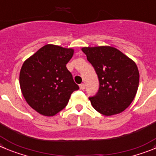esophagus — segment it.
<instances>
[{
  "mask_svg": "<svg viewBox=\"0 0 156 156\" xmlns=\"http://www.w3.org/2000/svg\"><path fill=\"white\" fill-rule=\"evenodd\" d=\"M79 88L81 90L85 89V84H81V85H79Z\"/></svg>",
  "mask_w": 156,
  "mask_h": 156,
  "instance_id": "34e87169",
  "label": "esophagus"
}]
</instances>
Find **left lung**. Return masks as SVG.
I'll return each mask as SVG.
<instances>
[{
	"instance_id": "8db88e82",
	"label": "left lung",
	"mask_w": 156,
	"mask_h": 156,
	"mask_svg": "<svg viewBox=\"0 0 156 156\" xmlns=\"http://www.w3.org/2000/svg\"><path fill=\"white\" fill-rule=\"evenodd\" d=\"M81 50L94 67L99 81L98 91L89 98L91 105L106 116L122 112L132 102L139 88L136 64L110 46L84 47Z\"/></svg>"
}]
</instances>
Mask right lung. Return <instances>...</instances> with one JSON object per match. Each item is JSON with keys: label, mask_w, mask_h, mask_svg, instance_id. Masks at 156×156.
<instances>
[{"label": "right lung", "mask_w": 156, "mask_h": 156, "mask_svg": "<svg viewBox=\"0 0 156 156\" xmlns=\"http://www.w3.org/2000/svg\"><path fill=\"white\" fill-rule=\"evenodd\" d=\"M74 49L46 44L28 58L20 71V87L27 104L41 115L53 116L79 89L66 65Z\"/></svg>", "instance_id": "right-lung-1"}]
</instances>
